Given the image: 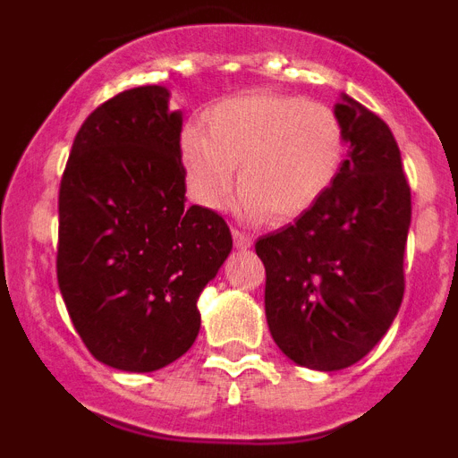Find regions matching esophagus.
I'll use <instances>...</instances> for the list:
<instances>
[{"label": "esophagus", "instance_id": "esophagus-1", "mask_svg": "<svg viewBox=\"0 0 458 458\" xmlns=\"http://www.w3.org/2000/svg\"><path fill=\"white\" fill-rule=\"evenodd\" d=\"M233 245H236L238 250H248V248H252V238L248 236V233H242V232H238V229H233Z\"/></svg>", "mask_w": 458, "mask_h": 458}]
</instances>
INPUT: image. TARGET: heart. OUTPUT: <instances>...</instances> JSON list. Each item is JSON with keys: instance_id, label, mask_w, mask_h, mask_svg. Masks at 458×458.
Listing matches in <instances>:
<instances>
[{"instance_id": "heart-1", "label": "heart", "mask_w": 458, "mask_h": 458, "mask_svg": "<svg viewBox=\"0 0 458 458\" xmlns=\"http://www.w3.org/2000/svg\"><path fill=\"white\" fill-rule=\"evenodd\" d=\"M204 123L188 125L179 144L188 192L204 208L225 206L238 165V216L291 222L318 204L342 167V121L317 100L242 93L210 107Z\"/></svg>"}]
</instances>
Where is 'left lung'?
Listing matches in <instances>:
<instances>
[{
  "label": "left lung",
  "mask_w": 458,
  "mask_h": 458,
  "mask_svg": "<svg viewBox=\"0 0 458 458\" xmlns=\"http://www.w3.org/2000/svg\"><path fill=\"white\" fill-rule=\"evenodd\" d=\"M346 160L318 204L257 241L266 318L295 365L337 371L365 358L403 298L411 188L387 123L342 93Z\"/></svg>",
  "instance_id": "1"
}]
</instances>
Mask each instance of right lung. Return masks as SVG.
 Returning a JSON list of instances; mask_svg holds the SVG:
<instances>
[{"label":"right lung","mask_w":458,"mask_h":458,"mask_svg":"<svg viewBox=\"0 0 458 458\" xmlns=\"http://www.w3.org/2000/svg\"><path fill=\"white\" fill-rule=\"evenodd\" d=\"M181 125L167 89H128L87 116L62 176L59 289L93 358L121 371L192 346L197 301L232 252L222 216L185 206Z\"/></svg>","instance_id":"obj_1"}]
</instances>
